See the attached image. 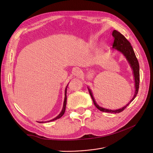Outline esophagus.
Instances as JSON below:
<instances>
[{"label":"esophagus","instance_id":"esophagus-1","mask_svg":"<svg viewBox=\"0 0 153 153\" xmlns=\"http://www.w3.org/2000/svg\"><path fill=\"white\" fill-rule=\"evenodd\" d=\"M74 75L77 77H80L82 75V73H81V71L79 70V69H76L74 72Z\"/></svg>","mask_w":153,"mask_h":153}]
</instances>
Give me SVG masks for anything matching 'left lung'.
Wrapping results in <instances>:
<instances>
[{"label":"left lung","mask_w":153,"mask_h":153,"mask_svg":"<svg viewBox=\"0 0 153 153\" xmlns=\"http://www.w3.org/2000/svg\"><path fill=\"white\" fill-rule=\"evenodd\" d=\"M112 36L114 37V42L113 44V47H112V50L113 51L116 50L120 53H121L125 56L126 59L128 61V62L129 63L130 66L132 69L134 81V89H135L133 97L126 105H125L122 108L116 109V110L107 109V108H103L98 105L94 97L91 89L89 87H87V89L89 90V94L91 96L95 106L99 110L103 112H108V113L118 114L122 112L128 105H129V104L136 97V95H137L138 92L139 84H140V66H139L138 61L136 57V55L133 49V47L131 46L130 43L126 39V38L122 34L120 33L119 31L115 30H114L113 32H112Z\"/></svg>","instance_id":"1"}]
</instances>
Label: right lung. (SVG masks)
Masks as SVG:
<instances>
[{
  "label": "right lung",
  "mask_w": 153,
  "mask_h": 153,
  "mask_svg": "<svg viewBox=\"0 0 153 153\" xmlns=\"http://www.w3.org/2000/svg\"><path fill=\"white\" fill-rule=\"evenodd\" d=\"M69 84V83H68ZM68 84L66 85V88H65V91H64V103H63V107H62V109L61 110V111L60 112V114L56 117H55L54 118L50 120V121H47V122H38L39 123H46V122H52V121H54V120H56L57 119H59L64 114V112H65V110H66V102H67V95H66V93H67V88H68Z\"/></svg>",
  "instance_id": "add662e5"
}]
</instances>
